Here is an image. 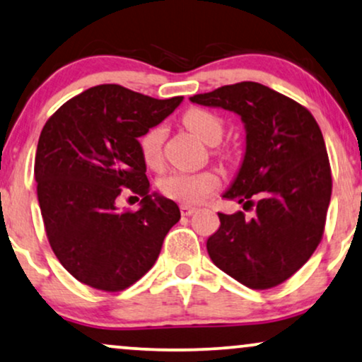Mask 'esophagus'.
<instances>
[{
	"mask_svg": "<svg viewBox=\"0 0 362 362\" xmlns=\"http://www.w3.org/2000/svg\"><path fill=\"white\" fill-rule=\"evenodd\" d=\"M192 213H196V208H192V206H186V204L181 206V214L182 216H191Z\"/></svg>",
	"mask_w": 362,
	"mask_h": 362,
	"instance_id": "esophagus-1",
	"label": "esophagus"
}]
</instances>
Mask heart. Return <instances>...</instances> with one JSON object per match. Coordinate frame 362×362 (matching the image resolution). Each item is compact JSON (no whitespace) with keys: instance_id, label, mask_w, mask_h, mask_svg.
Returning <instances> with one entry per match:
<instances>
[{"instance_id":"b5f03b06","label":"heart","mask_w":362,"mask_h":362,"mask_svg":"<svg viewBox=\"0 0 362 362\" xmlns=\"http://www.w3.org/2000/svg\"><path fill=\"white\" fill-rule=\"evenodd\" d=\"M182 124L209 146H216L223 139V121L211 111L192 107L182 116ZM164 136H166V131L161 124L153 126L146 133L141 134L138 141L139 153L148 166H158L161 163ZM219 182H221L219 176L214 171H176L159 180V189L166 198L191 206L199 204L201 201L208 198L211 192L218 189Z\"/></svg>"}]
</instances>
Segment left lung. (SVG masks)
I'll return each instance as SVG.
<instances>
[{
    "label": "left lung",
    "instance_id": "obj_1",
    "mask_svg": "<svg viewBox=\"0 0 362 362\" xmlns=\"http://www.w3.org/2000/svg\"><path fill=\"white\" fill-rule=\"evenodd\" d=\"M189 101L234 112L246 131L241 166L223 198L255 206V216L218 214L221 226L206 243L211 261L247 288H274L311 257L325 231L332 180L321 129L306 107L259 83Z\"/></svg>",
    "mask_w": 362,
    "mask_h": 362
}]
</instances>
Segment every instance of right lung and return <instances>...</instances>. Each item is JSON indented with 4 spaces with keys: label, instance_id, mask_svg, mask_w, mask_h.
<instances>
[{
    "label": "right lung",
    "instance_id": "1",
    "mask_svg": "<svg viewBox=\"0 0 362 362\" xmlns=\"http://www.w3.org/2000/svg\"><path fill=\"white\" fill-rule=\"evenodd\" d=\"M181 101L100 84L46 121L35 158L37 201L51 250L81 283L111 293L129 288L151 269L180 221L175 201L149 192L138 141ZM121 187L141 196L134 214L115 206Z\"/></svg>",
    "mask_w": 362,
    "mask_h": 362
}]
</instances>
